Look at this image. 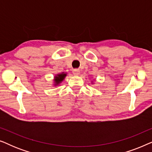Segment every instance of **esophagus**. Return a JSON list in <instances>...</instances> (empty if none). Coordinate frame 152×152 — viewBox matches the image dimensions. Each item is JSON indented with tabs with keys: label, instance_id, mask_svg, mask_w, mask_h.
<instances>
[{
	"label": "esophagus",
	"instance_id": "34e87169",
	"mask_svg": "<svg viewBox=\"0 0 152 152\" xmlns=\"http://www.w3.org/2000/svg\"><path fill=\"white\" fill-rule=\"evenodd\" d=\"M72 72H73L74 75H79L80 72V69H77V68H75V69L72 70Z\"/></svg>",
	"mask_w": 152,
	"mask_h": 152
}]
</instances>
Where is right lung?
Instances as JSON below:
<instances>
[{"mask_svg":"<svg viewBox=\"0 0 152 152\" xmlns=\"http://www.w3.org/2000/svg\"><path fill=\"white\" fill-rule=\"evenodd\" d=\"M66 76V74H64V73L57 75V76H56L55 79V82L56 83V84H59V83L64 80V77H65Z\"/></svg>","mask_w":152,"mask_h":152,"instance_id":"add662e5","label":"right lung"}]
</instances>
